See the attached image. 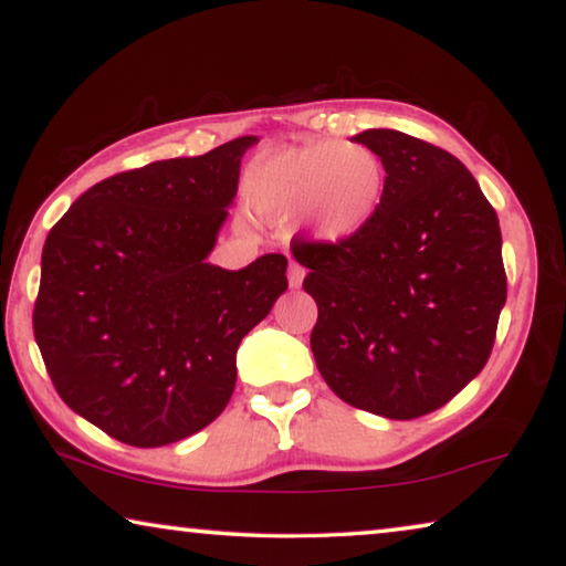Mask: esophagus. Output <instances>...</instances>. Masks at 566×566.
I'll list each match as a JSON object with an SVG mask.
<instances>
[{
	"instance_id": "obj_1",
	"label": "esophagus",
	"mask_w": 566,
	"mask_h": 566,
	"mask_svg": "<svg viewBox=\"0 0 566 566\" xmlns=\"http://www.w3.org/2000/svg\"><path fill=\"white\" fill-rule=\"evenodd\" d=\"M286 280H290L292 290H296V286H302V282H304V266L296 264L294 260H290V272H286Z\"/></svg>"
}]
</instances>
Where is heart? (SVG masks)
<instances>
[{"label": "heart", "mask_w": 566, "mask_h": 566, "mask_svg": "<svg viewBox=\"0 0 566 566\" xmlns=\"http://www.w3.org/2000/svg\"><path fill=\"white\" fill-rule=\"evenodd\" d=\"M387 191L385 161L357 142H306L262 157L244 195L256 217L300 224L322 242H344L377 217Z\"/></svg>", "instance_id": "heart-1"}]
</instances>
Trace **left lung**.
I'll list each match as a JSON object with an SVG mask.
<instances>
[{
    "instance_id": "8db88e82",
    "label": "left lung",
    "mask_w": 566,
    "mask_h": 566,
    "mask_svg": "<svg viewBox=\"0 0 566 566\" xmlns=\"http://www.w3.org/2000/svg\"><path fill=\"white\" fill-rule=\"evenodd\" d=\"M385 161L377 217L344 242L292 239L319 317L312 352L347 405L389 419L444 407L490 359L506 302L494 207L454 155L397 129L354 137Z\"/></svg>"
}]
</instances>
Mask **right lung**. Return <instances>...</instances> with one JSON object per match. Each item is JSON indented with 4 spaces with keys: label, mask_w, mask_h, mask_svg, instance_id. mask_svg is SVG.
I'll return each mask as SVG.
<instances>
[{
    "label": "right lung",
    "mask_w": 566,
    "mask_h": 566,
    "mask_svg": "<svg viewBox=\"0 0 566 566\" xmlns=\"http://www.w3.org/2000/svg\"><path fill=\"white\" fill-rule=\"evenodd\" d=\"M256 137L84 191L46 234L34 339L56 395L102 432L161 447L222 415L237 349L286 290V256L207 262Z\"/></svg>",
    "instance_id": "obj_1"
}]
</instances>
